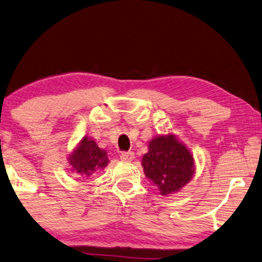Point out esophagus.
Instances as JSON below:
<instances>
[{"label": "esophagus", "mask_w": 262, "mask_h": 262, "mask_svg": "<svg viewBox=\"0 0 262 262\" xmlns=\"http://www.w3.org/2000/svg\"><path fill=\"white\" fill-rule=\"evenodd\" d=\"M120 158L123 161H133L135 159V154L133 151H127V153H121Z\"/></svg>", "instance_id": "obj_1"}]
</instances>
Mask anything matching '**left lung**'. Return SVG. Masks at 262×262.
Returning <instances> with one entry per match:
<instances>
[{
	"mask_svg": "<svg viewBox=\"0 0 262 262\" xmlns=\"http://www.w3.org/2000/svg\"><path fill=\"white\" fill-rule=\"evenodd\" d=\"M141 165L146 178L163 196L180 192L196 169L193 153L173 133L159 134L148 142Z\"/></svg>",
	"mask_w": 262,
	"mask_h": 262,
	"instance_id": "1",
	"label": "left lung"
}]
</instances>
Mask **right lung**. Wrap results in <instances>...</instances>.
Masks as SVG:
<instances>
[{"instance_id":"1","label":"right lung","mask_w":262,"mask_h":262,"mask_svg":"<svg viewBox=\"0 0 262 262\" xmlns=\"http://www.w3.org/2000/svg\"><path fill=\"white\" fill-rule=\"evenodd\" d=\"M70 171L81 178H89L106 168L109 163L107 150L100 148L93 138L84 136L68 154Z\"/></svg>"}]
</instances>
